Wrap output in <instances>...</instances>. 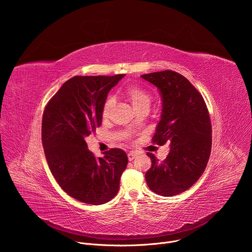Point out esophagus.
<instances>
[{"instance_id": "1", "label": "esophagus", "mask_w": 252, "mask_h": 252, "mask_svg": "<svg viewBox=\"0 0 252 252\" xmlns=\"http://www.w3.org/2000/svg\"><path fill=\"white\" fill-rule=\"evenodd\" d=\"M135 157H136V153H135V152H130V153L127 155V158H128V160H129V161L133 160V158H135Z\"/></svg>"}]
</instances>
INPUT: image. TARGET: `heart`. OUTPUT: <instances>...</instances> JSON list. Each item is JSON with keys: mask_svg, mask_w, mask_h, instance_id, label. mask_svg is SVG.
I'll list each match as a JSON object with an SVG mask.
<instances>
[{"mask_svg": "<svg viewBox=\"0 0 252 252\" xmlns=\"http://www.w3.org/2000/svg\"><path fill=\"white\" fill-rule=\"evenodd\" d=\"M125 94L128 98V100L130 101L134 111L138 109H142V107H147V109L150 107L152 102V95L147 91L142 90L141 88L136 86H129L126 89ZM113 106H114L113 98H107L104 101L102 105V110H101V116L103 119L109 118Z\"/></svg>", "mask_w": 252, "mask_h": 252, "instance_id": "obj_1", "label": "heart"}]
</instances>
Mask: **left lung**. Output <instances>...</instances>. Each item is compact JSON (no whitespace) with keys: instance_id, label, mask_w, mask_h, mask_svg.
Listing matches in <instances>:
<instances>
[{"instance_id":"obj_1","label":"left lung","mask_w":252,"mask_h":252,"mask_svg":"<svg viewBox=\"0 0 252 252\" xmlns=\"http://www.w3.org/2000/svg\"><path fill=\"white\" fill-rule=\"evenodd\" d=\"M156 86L161 95L162 111L153 141L170 142L163 161L148 153L152 167L146 181L155 193L172 196L192 187L203 173L211 151V124L206 104L190 82L172 70L140 76Z\"/></svg>"}]
</instances>
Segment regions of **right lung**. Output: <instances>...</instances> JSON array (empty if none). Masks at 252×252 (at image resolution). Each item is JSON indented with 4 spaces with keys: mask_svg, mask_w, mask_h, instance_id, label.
<instances>
[{
    "mask_svg": "<svg viewBox=\"0 0 252 252\" xmlns=\"http://www.w3.org/2000/svg\"><path fill=\"white\" fill-rule=\"evenodd\" d=\"M125 75L77 76L66 81L45 107L42 141L57 183L69 196L102 204L116 196L127 156L121 149L94 158L86 137L101 125L107 94Z\"/></svg>",
    "mask_w": 252,
    "mask_h": 252,
    "instance_id": "add662e5",
    "label": "right lung"
}]
</instances>
